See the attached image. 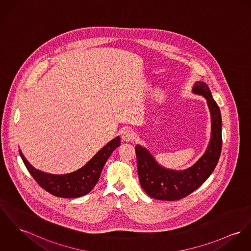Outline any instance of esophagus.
<instances>
[{
    "label": "esophagus",
    "mask_w": 251,
    "mask_h": 251,
    "mask_svg": "<svg viewBox=\"0 0 251 251\" xmlns=\"http://www.w3.org/2000/svg\"><path fill=\"white\" fill-rule=\"evenodd\" d=\"M133 138H134V134H133V131L130 128L126 127V128L123 129V131H122V139H123V141L130 142V141L133 140Z\"/></svg>",
    "instance_id": "1"
}]
</instances>
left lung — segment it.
Wrapping results in <instances>:
<instances>
[{
  "mask_svg": "<svg viewBox=\"0 0 251 251\" xmlns=\"http://www.w3.org/2000/svg\"><path fill=\"white\" fill-rule=\"evenodd\" d=\"M192 92L205 98L211 115V137L204 153L184 170L165 168L141 145H136L137 170L145 192L160 201H178L205 182L215 170L222 151V115L211 91L203 81H196Z\"/></svg>",
  "mask_w": 251,
  "mask_h": 251,
  "instance_id": "obj_1",
  "label": "left lung"
}]
</instances>
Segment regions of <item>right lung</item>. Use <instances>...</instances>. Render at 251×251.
Returning <instances> with one entry per match:
<instances>
[{"label":"right lung","mask_w":251,"mask_h":251,"mask_svg":"<svg viewBox=\"0 0 251 251\" xmlns=\"http://www.w3.org/2000/svg\"><path fill=\"white\" fill-rule=\"evenodd\" d=\"M120 145L121 138L117 136L100 149L83 167L64 175H52L37 170L25 159L21 150L19 153L29 174L47 192L55 197L74 199L91 192L100 176L104 164Z\"/></svg>","instance_id":"right-lung-1"}]
</instances>
